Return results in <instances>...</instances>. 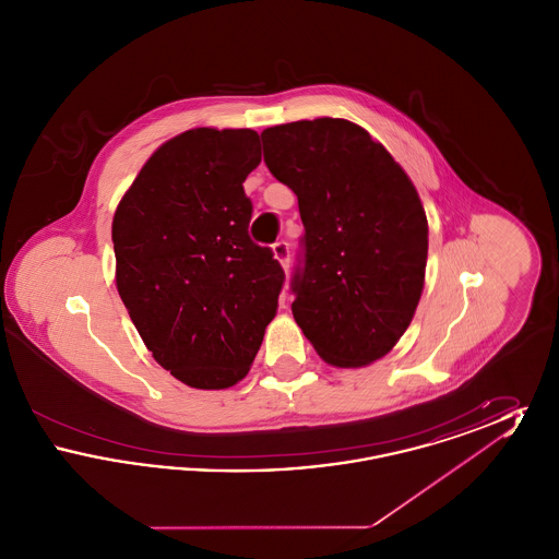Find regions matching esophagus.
<instances>
[{
    "label": "esophagus",
    "instance_id": "1",
    "mask_svg": "<svg viewBox=\"0 0 559 559\" xmlns=\"http://www.w3.org/2000/svg\"><path fill=\"white\" fill-rule=\"evenodd\" d=\"M272 251H274V258L281 262V266L289 267V260H292V251H289V242L287 240H276L272 245Z\"/></svg>",
    "mask_w": 559,
    "mask_h": 559
}]
</instances>
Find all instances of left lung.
Instances as JSON below:
<instances>
[{"label": "left lung", "instance_id": "1", "mask_svg": "<svg viewBox=\"0 0 559 559\" xmlns=\"http://www.w3.org/2000/svg\"><path fill=\"white\" fill-rule=\"evenodd\" d=\"M270 174L297 194L304 222L293 319L340 369L385 356L424 292L427 217L394 157L346 119L262 132Z\"/></svg>", "mask_w": 559, "mask_h": 559}]
</instances>
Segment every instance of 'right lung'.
I'll use <instances>...</instances> for the list:
<instances>
[{"mask_svg":"<svg viewBox=\"0 0 559 559\" xmlns=\"http://www.w3.org/2000/svg\"><path fill=\"white\" fill-rule=\"evenodd\" d=\"M253 130L197 128L144 163L112 217L117 292L153 358L197 390L251 369L285 272L249 239L245 178L260 165Z\"/></svg>","mask_w":559,"mask_h":559,"instance_id":"add662e5","label":"right lung"}]
</instances>
